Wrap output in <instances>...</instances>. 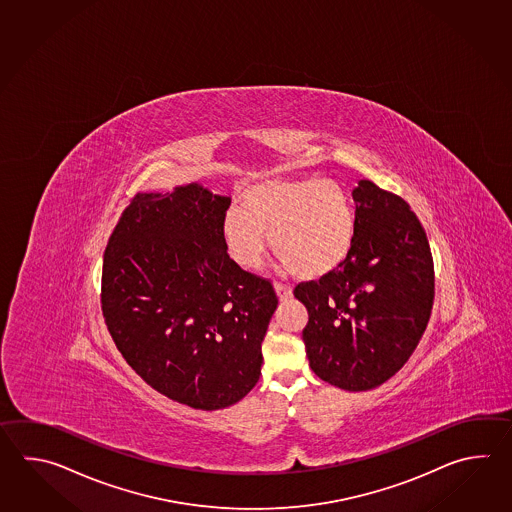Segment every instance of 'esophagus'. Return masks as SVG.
Wrapping results in <instances>:
<instances>
[{
    "instance_id": "34e87169",
    "label": "esophagus",
    "mask_w": 512,
    "mask_h": 512,
    "mask_svg": "<svg viewBox=\"0 0 512 512\" xmlns=\"http://www.w3.org/2000/svg\"><path fill=\"white\" fill-rule=\"evenodd\" d=\"M274 291L278 294L280 302H287L289 298H293V289L289 285H283V283H274Z\"/></svg>"
}]
</instances>
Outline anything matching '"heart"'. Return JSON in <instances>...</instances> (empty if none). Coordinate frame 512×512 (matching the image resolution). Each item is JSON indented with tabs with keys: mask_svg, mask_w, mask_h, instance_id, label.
Returning a JSON list of instances; mask_svg holds the SVG:
<instances>
[{
	"mask_svg": "<svg viewBox=\"0 0 512 512\" xmlns=\"http://www.w3.org/2000/svg\"><path fill=\"white\" fill-rule=\"evenodd\" d=\"M269 234L272 251L302 278H322L348 260L357 214L348 192L331 179H267L241 194L221 223V240L241 269L260 267Z\"/></svg>",
	"mask_w": 512,
	"mask_h": 512,
	"instance_id": "1",
	"label": "heart"
}]
</instances>
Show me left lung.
Listing matches in <instances>:
<instances>
[{"instance_id":"1","label":"left lung","mask_w":512,"mask_h":512,"mask_svg":"<svg viewBox=\"0 0 512 512\" xmlns=\"http://www.w3.org/2000/svg\"><path fill=\"white\" fill-rule=\"evenodd\" d=\"M357 240L348 260L294 296L311 370L348 392L381 386L417 348L434 304V261L410 205L368 179L353 190Z\"/></svg>"}]
</instances>
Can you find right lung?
<instances>
[{
  "mask_svg": "<svg viewBox=\"0 0 512 512\" xmlns=\"http://www.w3.org/2000/svg\"><path fill=\"white\" fill-rule=\"evenodd\" d=\"M229 207L230 197L199 183L137 194L104 252L113 342L142 381L196 410L227 408L256 386L278 307L271 282L225 251Z\"/></svg>",
  "mask_w": 512,
  "mask_h": 512,
  "instance_id": "obj_1",
  "label": "right lung"
}]
</instances>
